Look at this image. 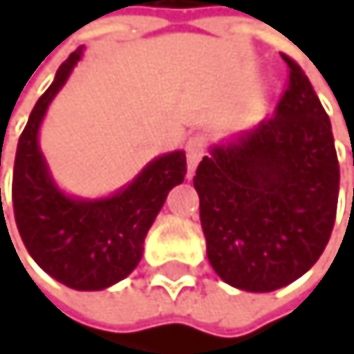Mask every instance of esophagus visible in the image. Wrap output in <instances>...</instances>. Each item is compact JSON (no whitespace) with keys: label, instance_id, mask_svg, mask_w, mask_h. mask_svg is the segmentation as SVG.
<instances>
[{"label":"esophagus","instance_id":"esophagus-1","mask_svg":"<svg viewBox=\"0 0 354 354\" xmlns=\"http://www.w3.org/2000/svg\"><path fill=\"white\" fill-rule=\"evenodd\" d=\"M203 148H206V144H203V140L201 138H191L189 142H187V146H185V151H187V163H189V174H193L195 171V167H197V163H199V159L203 157Z\"/></svg>","mask_w":354,"mask_h":354}]
</instances>
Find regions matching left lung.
Here are the masks:
<instances>
[{"mask_svg": "<svg viewBox=\"0 0 354 354\" xmlns=\"http://www.w3.org/2000/svg\"><path fill=\"white\" fill-rule=\"evenodd\" d=\"M274 114L214 146L193 176L208 261L231 287L268 293L304 276L335 223L339 165L331 123L301 67Z\"/></svg>", "mask_w": 354, "mask_h": 354, "instance_id": "8db88e82", "label": "left lung"}]
</instances>
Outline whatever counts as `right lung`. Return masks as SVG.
Segmentation results:
<instances>
[{"label":"right lung","mask_w":354,"mask_h":354,"mask_svg":"<svg viewBox=\"0 0 354 354\" xmlns=\"http://www.w3.org/2000/svg\"><path fill=\"white\" fill-rule=\"evenodd\" d=\"M80 57L82 46L61 63L29 114L17 146L12 206L23 244L39 268L70 289L100 291L140 263L144 238L167 193L185 180L187 157L176 151L155 159L127 189L108 199L82 201L63 195L39 153L37 129Z\"/></svg>","instance_id":"1"}]
</instances>
